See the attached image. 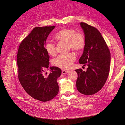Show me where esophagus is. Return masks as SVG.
Segmentation results:
<instances>
[{
  "mask_svg": "<svg viewBox=\"0 0 125 125\" xmlns=\"http://www.w3.org/2000/svg\"><path fill=\"white\" fill-rule=\"evenodd\" d=\"M69 72L68 71H66V70H62V74H66Z\"/></svg>",
  "mask_w": 125,
  "mask_h": 125,
  "instance_id": "esophagus-1",
  "label": "esophagus"
}]
</instances>
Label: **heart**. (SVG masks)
<instances>
[{
  "instance_id": "1",
  "label": "heart",
  "mask_w": 125,
  "mask_h": 125,
  "mask_svg": "<svg viewBox=\"0 0 125 125\" xmlns=\"http://www.w3.org/2000/svg\"><path fill=\"white\" fill-rule=\"evenodd\" d=\"M53 39L58 42H67L69 49H72L76 52H79L84 49L85 46V39L81 33L76 32L74 29L63 28L54 34ZM45 50L51 56H54L57 54L55 45L50 42L45 45ZM75 60V55L73 52L60 54L52 60L53 65L63 70L71 67Z\"/></svg>"
}]
</instances>
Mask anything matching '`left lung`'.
Instances as JSON below:
<instances>
[{"label": "left lung", "instance_id": "1", "mask_svg": "<svg viewBox=\"0 0 125 125\" xmlns=\"http://www.w3.org/2000/svg\"><path fill=\"white\" fill-rule=\"evenodd\" d=\"M83 30L85 46L79 60L80 64L87 65L86 72L81 68L77 73L76 88L81 93L90 95L95 94L104 85L109 75L111 54L110 50L100 32L96 28L80 22Z\"/></svg>", "mask_w": 125, "mask_h": 125}]
</instances>
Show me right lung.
<instances>
[{
  "instance_id": "add662e5",
  "label": "right lung",
  "mask_w": 125,
  "mask_h": 125,
  "mask_svg": "<svg viewBox=\"0 0 125 125\" xmlns=\"http://www.w3.org/2000/svg\"><path fill=\"white\" fill-rule=\"evenodd\" d=\"M54 26L37 27L20 43L17 55L18 77L23 88L32 97L42 102L50 101L59 92L57 78L61 69L50 67L51 73L44 74L48 69L50 57L45 45Z\"/></svg>"
}]
</instances>
